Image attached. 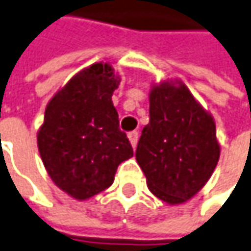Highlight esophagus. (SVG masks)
<instances>
[{"label":"esophagus","mask_w":251,"mask_h":251,"mask_svg":"<svg viewBox=\"0 0 251 251\" xmlns=\"http://www.w3.org/2000/svg\"><path fill=\"white\" fill-rule=\"evenodd\" d=\"M127 138H129V142H130L132 148H136V145H138V138H139V132H138V130H132V132L127 133Z\"/></svg>","instance_id":"34e87169"}]
</instances>
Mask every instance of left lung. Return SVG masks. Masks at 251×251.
Listing matches in <instances>:
<instances>
[{"label":"left lung","instance_id":"left-lung-1","mask_svg":"<svg viewBox=\"0 0 251 251\" xmlns=\"http://www.w3.org/2000/svg\"><path fill=\"white\" fill-rule=\"evenodd\" d=\"M149 118L136 160L157 199L184 203L206 184L219 162L213 118L180 81L152 86Z\"/></svg>","mask_w":251,"mask_h":251}]
</instances>
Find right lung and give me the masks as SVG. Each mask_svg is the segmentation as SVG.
Masks as SVG:
<instances>
[{
	"mask_svg": "<svg viewBox=\"0 0 251 251\" xmlns=\"http://www.w3.org/2000/svg\"><path fill=\"white\" fill-rule=\"evenodd\" d=\"M121 78L109 64L82 69L47 105L38 149L52 182L74 199L108 189L118 166L133 156L112 103Z\"/></svg>",
	"mask_w": 251,
	"mask_h": 251,
	"instance_id": "right-lung-1",
	"label": "right lung"
}]
</instances>
